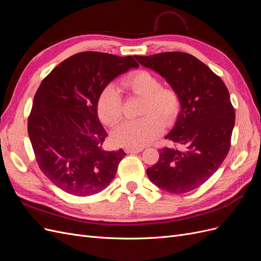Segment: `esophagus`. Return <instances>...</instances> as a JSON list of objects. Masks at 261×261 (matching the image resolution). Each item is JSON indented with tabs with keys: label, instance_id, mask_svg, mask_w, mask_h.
Masks as SVG:
<instances>
[{
	"label": "esophagus",
	"instance_id": "esophagus-1",
	"mask_svg": "<svg viewBox=\"0 0 261 261\" xmlns=\"http://www.w3.org/2000/svg\"><path fill=\"white\" fill-rule=\"evenodd\" d=\"M143 151V148H130V147H126L125 148V152L126 153H137Z\"/></svg>",
	"mask_w": 261,
	"mask_h": 261
}]
</instances>
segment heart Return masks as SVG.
I'll list each match as a JSON object with an SVG mask.
<instances>
[{"instance_id": "obj_1", "label": "heart", "mask_w": 261, "mask_h": 261, "mask_svg": "<svg viewBox=\"0 0 261 261\" xmlns=\"http://www.w3.org/2000/svg\"><path fill=\"white\" fill-rule=\"evenodd\" d=\"M121 85L126 91L144 98L140 110L144 116L118 125L112 139L117 146L143 148L160 135L163 124L170 125L175 121L181 106L179 93L173 87L161 86L159 78L144 69L128 74ZM97 113L100 121L110 127L122 120V97L114 85H107L100 91Z\"/></svg>"}]
</instances>
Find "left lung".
<instances>
[{
  "label": "left lung",
  "mask_w": 261,
  "mask_h": 261,
  "mask_svg": "<svg viewBox=\"0 0 261 261\" xmlns=\"http://www.w3.org/2000/svg\"><path fill=\"white\" fill-rule=\"evenodd\" d=\"M135 58L164 77L181 101L174 128L165 136L175 147L160 149L159 160L147 169V175L165 192H191L215 174L230 150L235 124L230 93L217 74L188 53Z\"/></svg>",
  "instance_id": "obj_1"
}]
</instances>
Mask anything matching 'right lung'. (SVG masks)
<instances>
[{
    "label": "right lung",
    "mask_w": 261,
    "mask_h": 261,
    "mask_svg": "<svg viewBox=\"0 0 261 261\" xmlns=\"http://www.w3.org/2000/svg\"><path fill=\"white\" fill-rule=\"evenodd\" d=\"M132 67H138L133 57L81 52L63 61L39 86L28 135L39 168L65 193L91 196L114 178L126 153L102 147L108 135L98 118L97 99L103 87Z\"/></svg>",
    "instance_id": "add662e5"
}]
</instances>
